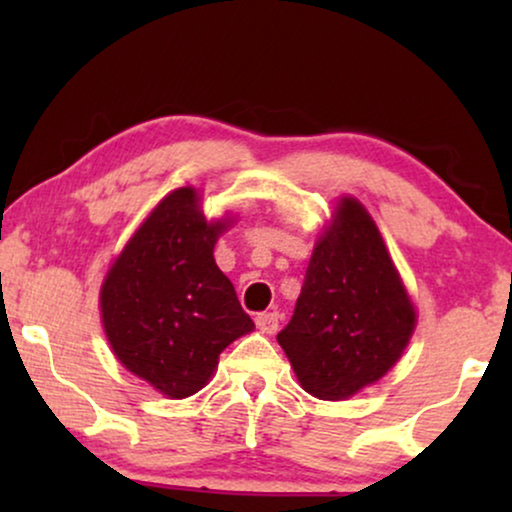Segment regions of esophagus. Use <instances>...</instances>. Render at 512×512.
Returning a JSON list of instances; mask_svg holds the SVG:
<instances>
[{"instance_id":"1","label":"esophagus","mask_w":512,"mask_h":512,"mask_svg":"<svg viewBox=\"0 0 512 512\" xmlns=\"http://www.w3.org/2000/svg\"><path fill=\"white\" fill-rule=\"evenodd\" d=\"M256 326L261 328L263 333H275L279 326V314L277 312H261L256 317Z\"/></svg>"}]
</instances>
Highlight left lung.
<instances>
[{"mask_svg": "<svg viewBox=\"0 0 512 512\" xmlns=\"http://www.w3.org/2000/svg\"><path fill=\"white\" fill-rule=\"evenodd\" d=\"M415 307L366 207L342 198L277 342L307 394L342 401L401 359Z\"/></svg>", "mask_w": 512, "mask_h": 512, "instance_id": "left-lung-1", "label": "left lung"}]
</instances>
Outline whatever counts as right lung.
Here are the masks:
<instances>
[{"instance_id":"right-lung-1","label":"right lung","mask_w":512,"mask_h":512,"mask_svg":"<svg viewBox=\"0 0 512 512\" xmlns=\"http://www.w3.org/2000/svg\"><path fill=\"white\" fill-rule=\"evenodd\" d=\"M228 223L207 221L195 188H177L104 277L102 324L116 359L170 398L205 387L223 349L254 328L214 261Z\"/></svg>"}]
</instances>
